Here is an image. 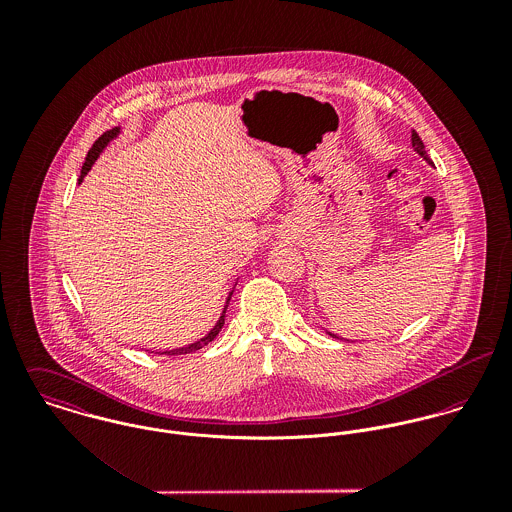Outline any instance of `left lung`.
Instances as JSON below:
<instances>
[{
    "instance_id": "obj_1",
    "label": "left lung",
    "mask_w": 512,
    "mask_h": 512,
    "mask_svg": "<svg viewBox=\"0 0 512 512\" xmlns=\"http://www.w3.org/2000/svg\"><path fill=\"white\" fill-rule=\"evenodd\" d=\"M412 147H414V151H416L418 155H422V157H424L428 163H432V159H430V157H428V153H426L424 142L420 140V136H418L416 132H412ZM329 335H331V337H335V339H339L335 333H329Z\"/></svg>"
}]
</instances>
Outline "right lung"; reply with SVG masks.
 Segmentation results:
<instances>
[{
    "mask_svg": "<svg viewBox=\"0 0 512 512\" xmlns=\"http://www.w3.org/2000/svg\"><path fill=\"white\" fill-rule=\"evenodd\" d=\"M118 134H120V128H112V130L104 132V134L94 142V146L88 149V155H86V159H84V165H82V171H80L78 183H80V181L84 179V175L90 171V167H92V165H94V161L100 157V153L104 151V147L108 146L114 138H118ZM232 292H234V290H230L228 297H226V303H224V307H222V313H220L219 321L215 323V327H213V329H211L203 339H199V341H195V343H191V345H185V347H181V349L163 351V353H159V355H187V353H195V351L203 349L205 345H209V343L219 335L220 329H222V325H224V315H226V307H228V301H230V297H232Z\"/></svg>",
    "mask_w": 512,
    "mask_h": 512,
    "instance_id": "obj_1",
    "label": "right lung"
}]
</instances>
